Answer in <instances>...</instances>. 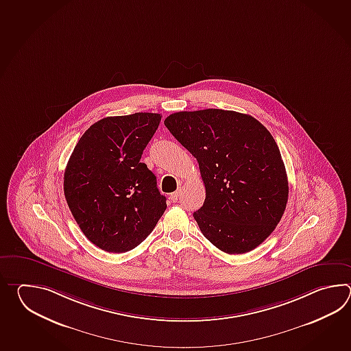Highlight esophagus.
Segmentation results:
<instances>
[{
  "label": "esophagus",
  "instance_id": "34e87169",
  "mask_svg": "<svg viewBox=\"0 0 351 351\" xmlns=\"http://www.w3.org/2000/svg\"><path fill=\"white\" fill-rule=\"evenodd\" d=\"M179 198H180V191H176L174 193L171 194V201L178 202Z\"/></svg>",
  "mask_w": 351,
  "mask_h": 351
}]
</instances>
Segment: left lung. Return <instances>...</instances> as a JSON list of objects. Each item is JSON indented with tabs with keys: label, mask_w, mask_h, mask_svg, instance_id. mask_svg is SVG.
Returning <instances> with one entry per match:
<instances>
[{
	"label": "left lung",
	"mask_w": 351,
	"mask_h": 351,
	"mask_svg": "<svg viewBox=\"0 0 351 351\" xmlns=\"http://www.w3.org/2000/svg\"><path fill=\"white\" fill-rule=\"evenodd\" d=\"M165 125L201 171L206 199L193 213L203 236L226 254H246L276 228L289 182L274 136L254 117L204 109L171 114Z\"/></svg>",
	"instance_id": "left-lung-1"
}]
</instances>
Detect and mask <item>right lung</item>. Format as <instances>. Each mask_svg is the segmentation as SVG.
Listing matches in <instances>:
<instances>
[{
  "instance_id": "obj_1",
  "label": "right lung",
  "mask_w": 351,
  "mask_h": 351,
  "mask_svg": "<svg viewBox=\"0 0 351 351\" xmlns=\"http://www.w3.org/2000/svg\"><path fill=\"white\" fill-rule=\"evenodd\" d=\"M160 119L156 112H135L99 120L67 162V206L86 239L106 252L141 245L167 208L156 176L141 163Z\"/></svg>"
}]
</instances>
